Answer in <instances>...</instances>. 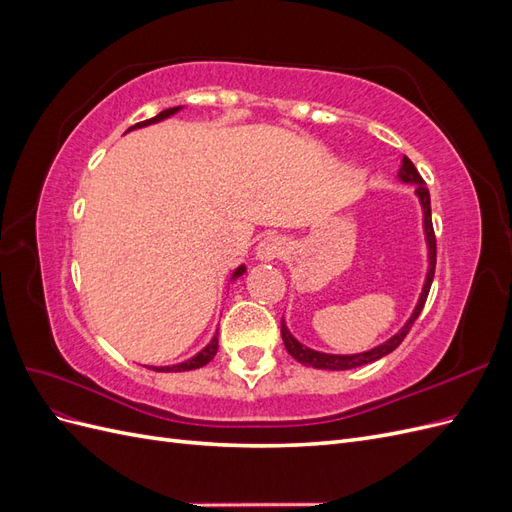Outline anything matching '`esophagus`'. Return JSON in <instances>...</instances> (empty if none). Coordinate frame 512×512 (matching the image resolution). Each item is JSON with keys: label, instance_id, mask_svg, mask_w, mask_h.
<instances>
[{"label": "esophagus", "instance_id": "1", "mask_svg": "<svg viewBox=\"0 0 512 512\" xmlns=\"http://www.w3.org/2000/svg\"><path fill=\"white\" fill-rule=\"evenodd\" d=\"M286 254V241L277 235H269L267 239H262L258 250H256V258L258 260H277Z\"/></svg>", "mask_w": 512, "mask_h": 512}]
</instances>
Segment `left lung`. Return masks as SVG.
Returning a JSON list of instances; mask_svg holds the SVG:
<instances>
[{
  "mask_svg": "<svg viewBox=\"0 0 512 512\" xmlns=\"http://www.w3.org/2000/svg\"><path fill=\"white\" fill-rule=\"evenodd\" d=\"M399 179L404 183H414L416 185V196L418 200H421V207H423V224H425V239H427V247H429V271H427V277H425V286H423V292L421 297H418V303L414 307V312L410 316V320L401 327L399 333H395L391 339H386L384 344L371 348L367 352H361V354H324V352H318V350H312L307 348L303 344H299L297 339H294L288 331V327L282 320V339H284V346L288 350V354L292 356L294 361H299L301 365H307V367H316V369H331V371H344V369H354V367H361V365H367V363H374L378 359H382V356L391 354L401 342H404V337L408 335V331L412 329L414 320L418 318V314L423 312L425 307V301H427V294H429V288H431V282H433V273H436V235H433V224H431V198H429V190L425 188V181L423 177L418 175L416 166L410 162V158L404 156V160H401V168H399Z\"/></svg>",
  "mask_w": 512,
  "mask_h": 512,
  "instance_id": "obj_1",
  "label": "left lung"
}]
</instances>
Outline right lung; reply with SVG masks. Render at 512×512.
Instances as JSON below:
<instances>
[{
	"label": "right lung",
	"instance_id": "obj_1",
	"mask_svg": "<svg viewBox=\"0 0 512 512\" xmlns=\"http://www.w3.org/2000/svg\"><path fill=\"white\" fill-rule=\"evenodd\" d=\"M177 111H181V106H175V108H166V111H162L160 115H156V117H151V119H147V121H141V123H134L132 128H128V132L130 130H136V128H145V126H151V123H158V121H162V119H166V117H170V115H175ZM245 273V267L241 265V267H237L235 269V273H232V280H237V277H241ZM215 352H218V333L213 335V339H211V344L209 346H205L203 350H200L196 356H192V359H188L185 363H179V365H168V367H149V369H153V371H188V369H198V367H203V365H207L213 356H215Z\"/></svg>",
	"mask_w": 512,
	"mask_h": 512
}]
</instances>
